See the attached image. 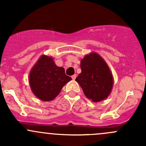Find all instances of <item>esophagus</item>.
<instances>
[{
    "mask_svg": "<svg viewBox=\"0 0 146 146\" xmlns=\"http://www.w3.org/2000/svg\"><path fill=\"white\" fill-rule=\"evenodd\" d=\"M76 74H74V75H72V79L73 80H74V79H76Z\"/></svg>",
    "mask_w": 146,
    "mask_h": 146,
    "instance_id": "esophagus-1",
    "label": "esophagus"
}]
</instances>
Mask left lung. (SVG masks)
Returning a JSON list of instances; mask_svg holds the SVG:
<instances>
[{
    "label": "left lung",
    "instance_id": "8db88e82",
    "mask_svg": "<svg viewBox=\"0 0 146 146\" xmlns=\"http://www.w3.org/2000/svg\"><path fill=\"white\" fill-rule=\"evenodd\" d=\"M82 72L75 80L83 89L84 95L93 102L107 98L113 86V77L109 67L101 56L91 52L81 60Z\"/></svg>",
    "mask_w": 146,
    "mask_h": 146
}]
</instances>
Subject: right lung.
<instances>
[{
    "label": "right lung",
    "mask_w": 146,
    "mask_h": 146,
    "mask_svg": "<svg viewBox=\"0 0 146 146\" xmlns=\"http://www.w3.org/2000/svg\"><path fill=\"white\" fill-rule=\"evenodd\" d=\"M72 78L63 67H58L52 57L43 55L31 70L29 76L33 94L43 101L52 100Z\"/></svg>",
    "instance_id": "1"
}]
</instances>
